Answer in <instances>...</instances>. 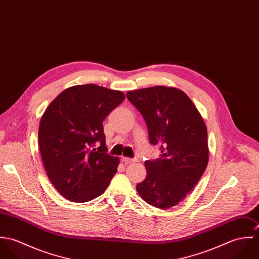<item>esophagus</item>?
I'll return each instance as SVG.
<instances>
[{
    "label": "esophagus",
    "mask_w": 259,
    "mask_h": 259,
    "mask_svg": "<svg viewBox=\"0 0 259 259\" xmlns=\"http://www.w3.org/2000/svg\"><path fill=\"white\" fill-rule=\"evenodd\" d=\"M121 161H122L124 164H128V163H131V162H135V161H137V159H135V158H130V157H125V156H122V157H121Z\"/></svg>",
    "instance_id": "34e87169"
}]
</instances>
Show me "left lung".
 Segmentation results:
<instances>
[{
	"label": "left lung",
	"mask_w": 259,
	"mask_h": 259,
	"mask_svg": "<svg viewBox=\"0 0 259 259\" xmlns=\"http://www.w3.org/2000/svg\"><path fill=\"white\" fill-rule=\"evenodd\" d=\"M127 100L143 114L149 142L161 157L147 160L146 180L137 185L148 204H179L202 177L209 158L205 122L185 92L164 85L131 91Z\"/></svg>",
	"instance_id": "8db88e82"
}]
</instances>
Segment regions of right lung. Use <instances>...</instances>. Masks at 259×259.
<instances>
[{
	"mask_svg": "<svg viewBox=\"0 0 259 259\" xmlns=\"http://www.w3.org/2000/svg\"><path fill=\"white\" fill-rule=\"evenodd\" d=\"M124 95L97 84L63 91L47 108L38 146L47 176L67 199L87 202L100 196L116 174L119 158L107 153L103 121Z\"/></svg>",
	"mask_w": 259,
	"mask_h": 259,
	"instance_id": "obj_1",
	"label": "right lung"
}]
</instances>
